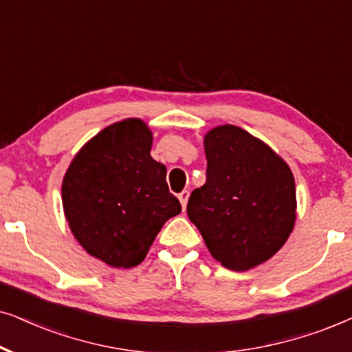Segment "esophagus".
Wrapping results in <instances>:
<instances>
[{"mask_svg": "<svg viewBox=\"0 0 352 352\" xmlns=\"http://www.w3.org/2000/svg\"><path fill=\"white\" fill-rule=\"evenodd\" d=\"M188 198H190V191L188 190H184L182 191V193L179 195V199H180V203H182V208H186V203H188Z\"/></svg>", "mask_w": 352, "mask_h": 352, "instance_id": "esophagus-1", "label": "esophagus"}]
</instances>
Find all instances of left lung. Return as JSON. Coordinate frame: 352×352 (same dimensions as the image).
<instances>
[{
    "label": "left lung",
    "mask_w": 352,
    "mask_h": 352,
    "mask_svg": "<svg viewBox=\"0 0 352 352\" xmlns=\"http://www.w3.org/2000/svg\"><path fill=\"white\" fill-rule=\"evenodd\" d=\"M206 184L186 212L215 261L245 272L269 261L296 222L292 168L262 140L225 124L204 135Z\"/></svg>",
    "instance_id": "obj_1"
}]
</instances>
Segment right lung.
<instances>
[{"mask_svg":"<svg viewBox=\"0 0 352 352\" xmlns=\"http://www.w3.org/2000/svg\"><path fill=\"white\" fill-rule=\"evenodd\" d=\"M151 146L146 122H116L83 144L63 179V208L75 240L117 269L138 265L162 225L182 210Z\"/></svg>","mask_w":352,"mask_h":352,"instance_id":"obj_1","label":"right lung"}]
</instances>
